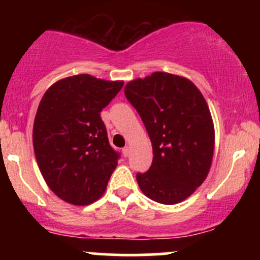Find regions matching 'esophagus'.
<instances>
[{
	"label": "esophagus",
	"instance_id": "1",
	"mask_svg": "<svg viewBox=\"0 0 260 260\" xmlns=\"http://www.w3.org/2000/svg\"><path fill=\"white\" fill-rule=\"evenodd\" d=\"M122 152H123V156L124 157H128L131 154V147H128V146H125L124 148L122 149Z\"/></svg>",
	"mask_w": 260,
	"mask_h": 260
}]
</instances>
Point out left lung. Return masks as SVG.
Returning <instances> with one entry per match:
<instances>
[{
	"label": "left lung",
	"instance_id": "left-lung-1",
	"mask_svg": "<svg viewBox=\"0 0 260 260\" xmlns=\"http://www.w3.org/2000/svg\"><path fill=\"white\" fill-rule=\"evenodd\" d=\"M124 94L148 132L153 159L137 174L141 191L156 203L186 200L208 177L215 129L205 98L190 79L165 72L128 81Z\"/></svg>",
	"mask_w": 260,
	"mask_h": 260
}]
</instances>
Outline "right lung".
Masks as SVG:
<instances>
[{
    "mask_svg": "<svg viewBox=\"0 0 260 260\" xmlns=\"http://www.w3.org/2000/svg\"><path fill=\"white\" fill-rule=\"evenodd\" d=\"M123 80L78 74L55 81L34 120L36 161L50 190L65 203L85 206L106 191L118 165L101 112Z\"/></svg>",
    "mask_w": 260,
    "mask_h": 260,
    "instance_id": "add662e5",
    "label": "right lung"
}]
</instances>
